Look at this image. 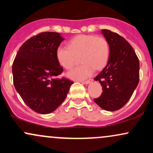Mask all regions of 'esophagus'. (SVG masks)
Listing matches in <instances>:
<instances>
[{
	"label": "esophagus",
	"instance_id": "34e87169",
	"mask_svg": "<svg viewBox=\"0 0 153 153\" xmlns=\"http://www.w3.org/2000/svg\"><path fill=\"white\" fill-rule=\"evenodd\" d=\"M91 82H93V80H92V79H89L88 80H86V81H83V82H82V83H83V84H86V85H88V84L91 83Z\"/></svg>",
	"mask_w": 153,
	"mask_h": 153
}]
</instances>
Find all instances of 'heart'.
Instances as JSON below:
<instances>
[{
    "label": "heart",
    "mask_w": 153,
    "mask_h": 153,
    "mask_svg": "<svg viewBox=\"0 0 153 153\" xmlns=\"http://www.w3.org/2000/svg\"><path fill=\"white\" fill-rule=\"evenodd\" d=\"M80 56L82 65L73 68L67 75L72 80L81 81L91 77L96 69L104 68L109 57V45L101 36L80 34L70 40L68 47L59 46L56 50L57 62L66 70L71 69Z\"/></svg>",
    "instance_id": "1"
}]
</instances>
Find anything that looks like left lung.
I'll use <instances>...</instances> for the list:
<instances>
[{"instance_id":"8db88e82","label":"left lung","mask_w":153,"mask_h":153,"mask_svg":"<svg viewBox=\"0 0 153 153\" xmlns=\"http://www.w3.org/2000/svg\"><path fill=\"white\" fill-rule=\"evenodd\" d=\"M101 34L109 45V57L106 67L94 78L103 90L94 101L103 109L114 111L128 102L137 86L140 62L125 39L108 29H102Z\"/></svg>"}]
</instances>
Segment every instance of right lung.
<instances>
[{
    "label": "right lung",
    "instance_id": "add662e5",
    "mask_svg": "<svg viewBox=\"0 0 153 153\" xmlns=\"http://www.w3.org/2000/svg\"><path fill=\"white\" fill-rule=\"evenodd\" d=\"M64 39L57 32L40 33L23 44L13 61L16 90L36 113L47 114L57 109L73 83L65 78H55L63 71L56 50Z\"/></svg>",
    "mask_w": 153,
    "mask_h": 153
}]
</instances>
